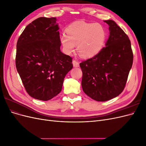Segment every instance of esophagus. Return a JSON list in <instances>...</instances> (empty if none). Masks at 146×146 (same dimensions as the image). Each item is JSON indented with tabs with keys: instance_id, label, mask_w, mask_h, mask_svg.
<instances>
[{
	"instance_id": "obj_1",
	"label": "esophagus",
	"mask_w": 146,
	"mask_h": 146,
	"mask_svg": "<svg viewBox=\"0 0 146 146\" xmlns=\"http://www.w3.org/2000/svg\"><path fill=\"white\" fill-rule=\"evenodd\" d=\"M72 63H73L74 67H75V68H77V67H78V66H79V63L76 60H73Z\"/></svg>"
}]
</instances>
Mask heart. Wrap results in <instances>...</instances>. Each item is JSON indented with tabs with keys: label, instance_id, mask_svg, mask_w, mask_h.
Instances as JSON below:
<instances>
[{
	"label": "heart",
	"instance_id": "1",
	"mask_svg": "<svg viewBox=\"0 0 146 146\" xmlns=\"http://www.w3.org/2000/svg\"><path fill=\"white\" fill-rule=\"evenodd\" d=\"M106 38L107 32L101 24L77 21L69 26L66 35H61L60 40L66 54H71L76 45L82 56L90 58L102 50Z\"/></svg>",
	"mask_w": 146,
	"mask_h": 146
}]
</instances>
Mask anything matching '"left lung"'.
Instances as JSON below:
<instances>
[{"mask_svg":"<svg viewBox=\"0 0 146 146\" xmlns=\"http://www.w3.org/2000/svg\"><path fill=\"white\" fill-rule=\"evenodd\" d=\"M104 22L110 30L105 47L98 55L80 63L83 91L98 102L109 100L123 91L133 60L127 35L114 21Z\"/></svg>","mask_w":146,"mask_h":146,"instance_id":"obj_1","label":"left lung"}]
</instances>
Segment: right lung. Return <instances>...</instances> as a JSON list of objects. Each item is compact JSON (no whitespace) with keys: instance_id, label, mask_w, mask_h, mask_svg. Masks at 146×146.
Wrapping results in <instances>:
<instances>
[{"instance_id":"add662e5","label":"right lung","mask_w":146,"mask_h":146,"mask_svg":"<svg viewBox=\"0 0 146 146\" xmlns=\"http://www.w3.org/2000/svg\"><path fill=\"white\" fill-rule=\"evenodd\" d=\"M56 17H39L29 24L17 42L16 67L27 93L47 101L58 94L72 58L60 50Z\"/></svg>"}]
</instances>
